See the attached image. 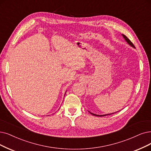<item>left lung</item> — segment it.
<instances>
[{
    "label": "left lung",
    "instance_id": "obj_1",
    "mask_svg": "<svg viewBox=\"0 0 151 151\" xmlns=\"http://www.w3.org/2000/svg\"><path fill=\"white\" fill-rule=\"evenodd\" d=\"M122 36L123 37V38H124V40H126V41L127 42V43L131 46H132V47H134V45L132 44V42L126 37V36L124 35H123L122 34ZM89 113H91L92 114H93V115H94V116H106V115H109V114H113V113H110V114H102V115H99V114H94V113H91V112H90L89 111Z\"/></svg>",
    "mask_w": 151,
    "mask_h": 151
}]
</instances>
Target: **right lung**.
Listing matches in <instances>:
<instances>
[{"instance_id":"right-lung-1","label":"right lung","mask_w":151,"mask_h":151,"mask_svg":"<svg viewBox=\"0 0 151 151\" xmlns=\"http://www.w3.org/2000/svg\"><path fill=\"white\" fill-rule=\"evenodd\" d=\"M65 93H66V92H65Z\"/></svg>"}]
</instances>
